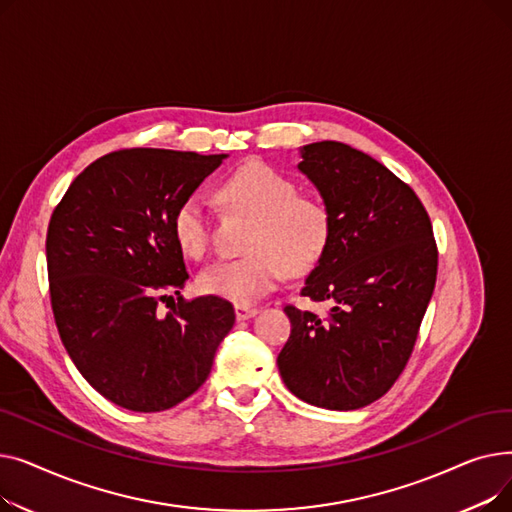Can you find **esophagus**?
<instances>
[{
  "label": "esophagus",
  "mask_w": 512,
  "mask_h": 512,
  "mask_svg": "<svg viewBox=\"0 0 512 512\" xmlns=\"http://www.w3.org/2000/svg\"><path fill=\"white\" fill-rule=\"evenodd\" d=\"M234 313H236V319H238V321H247V319L255 317V315L259 313V309H255V307H245V305H238V307L234 309Z\"/></svg>",
  "instance_id": "1"
}]
</instances>
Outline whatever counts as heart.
Instances as JSON below:
<instances>
[{
	"instance_id": "b5f03b06",
	"label": "heart",
	"mask_w": 512,
	"mask_h": 512,
	"mask_svg": "<svg viewBox=\"0 0 512 512\" xmlns=\"http://www.w3.org/2000/svg\"><path fill=\"white\" fill-rule=\"evenodd\" d=\"M224 203L255 215L245 257L220 261L199 276V288L234 305H251L272 292L284 272L305 274L324 257L332 238V215L317 195L297 191L288 176L251 161L218 188ZM178 249L193 259L209 251V218L199 197L191 195L172 213Z\"/></svg>"
}]
</instances>
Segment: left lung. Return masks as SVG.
Segmentation results:
<instances>
[{"mask_svg": "<svg viewBox=\"0 0 512 512\" xmlns=\"http://www.w3.org/2000/svg\"><path fill=\"white\" fill-rule=\"evenodd\" d=\"M297 168L332 215L330 245L301 297L332 309L284 307L292 330L278 369L309 405L353 411L382 398L413 353L436 286L434 230L413 188L363 151L311 143Z\"/></svg>", "mask_w": 512, "mask_h": 512, "instance_id": "obj_1", "label": "left lung"}]
</instances>
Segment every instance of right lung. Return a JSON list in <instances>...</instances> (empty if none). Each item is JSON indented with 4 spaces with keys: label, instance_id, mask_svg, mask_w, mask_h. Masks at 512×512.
<instances>
[{
    "label": "right lung",
    "instance_id": "add662e5",
    "mask_svg": "<svg viewBox=\"0 0 512 512\" xmlns=\"http://www.w3.org/2000/svg\"><path fill=\"white\" fill-rule=\"evenodd\" d=\"M228 155L122 149L80 172L53 209L45 253L53 317L80 375L114 405L157 413L197 392L234 326L220 297L184 301L172 213ZM176 293L166 316L159 300Z\"/></svg>",
    "mask_w": 512,
    "mask_h": 512
}]
</instances>
